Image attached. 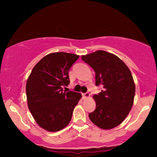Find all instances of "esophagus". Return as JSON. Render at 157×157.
I'll use <instances>...</instances> for the list:
<instances>
[{
	"mask_svg": "<svg viewBox=\"0 0 157 157\" xmlns=\"http://www.w3.org/2000/svg\"><path fill=\"white\" fill-rule=\"evenodd\" d=\"M89 96H90V94L89 93V92H86V93L83 94V98H88V97H89Z\"/></svg>",
	"mask_w": 157,
	"mask_h": 157,
	"instance_id": "34e87169",
	"label": "esophagus"
}]
</instances>
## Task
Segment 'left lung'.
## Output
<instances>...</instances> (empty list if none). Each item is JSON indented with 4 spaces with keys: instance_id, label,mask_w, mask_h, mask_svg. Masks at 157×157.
<instances>
[{
    "instance_id": "1",
    "label": "left lung",
    "mask_w": 157,
    "mask_h": 157,
    "mask_svg": "<svg viewBox=\"0 0 157 157\" xmlns=\"http://www.w3.org/2000/svg\"><path fill=\"white\" fill-rule=\"evenodd\" d=\"M81 59L96 73V86L103 89L94 95L96 109L89 114L93 123L103 129L119 126L132 108L135 84L127 66L117 56L97 51Z\"/></svg>"
}]
</instances>
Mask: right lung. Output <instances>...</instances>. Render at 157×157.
Wrapping results in <instances>:
<instances>
[{"label": "right lung", "instance_id": "add662e5", "mask_svg": "<svg viewBox=\"0 0 157 157\" xmlns=\"http://www.w3.org/2000/svg\"><path fill=\"white\" fill-rule=\"evenodd\" d=\"M78 57L69 53H50L38 61L28 78V106L34 119L45 130L58 132L71 121L81 94L67 91L66 86L70 83L68 71Z\"/></svg>", "mask_w": 157, "mask_h": 157}]
</instances>
